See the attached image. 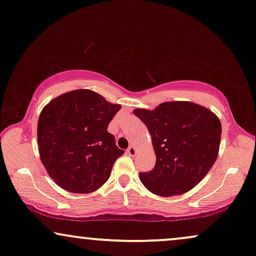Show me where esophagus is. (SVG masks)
<instances>
[{"mask_svg":"<svg viewBox=\"0 0 256 256\" xmlns=\"http://www.w3.org/2000/svg\"><path fill=\"white\" fill-rule=\"evenodd\" d=\"M136 152H138V149H136L135 147H132V146H130V147L127 149V154L129 155V156H135Z\"/></svg>","mask_w":256,"mask_h":256,"instance_id":"obj_1","label":"esophagus"}]
</instances>
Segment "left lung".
Here are the masks:
<instances>
[{
  "label": "left lung",
  "instance_id": "left-lung-1",
  "mask_svg": "<svg viewBox=\"0 0 256 256\" xmlns=\"http://www.w3.org/2000/svg\"><path fill=\"white\" fill-rule=\"evenodd\" d=\"M132 112L147 126L156 155L152 170L140 172L144 187L164 198L193 189L218 158L222 132L218 116L189 101L164 102L154 110Z\"/></svg>",
  "mask_w": 256,
  "mask_h": 256
}]
</instances>
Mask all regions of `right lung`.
Instances as JSON below:
<instances>
[{"instance_id":"obj_1","label":"right lung","mask_w":256,"mask_h":256,"mask_svg":"<svg viewBox=\"0 0 256 256\" xmlns=\"http://www.w3.org/2000/svg\"><path fill=\"white\" fill-rule=\"evenodd\" d=\"M120 109L89 89L64 92L42 109L38 152L56 184L70 193L88 194L107 182L116 158L124 154L107 130Z\"/></svg>"}]
</instances>
